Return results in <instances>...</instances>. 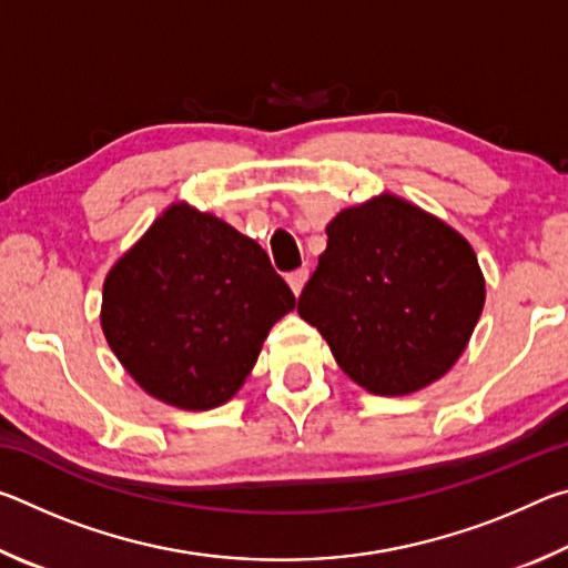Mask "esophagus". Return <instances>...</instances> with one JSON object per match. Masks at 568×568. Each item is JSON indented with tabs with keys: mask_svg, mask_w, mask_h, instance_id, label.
Returning a JSON list of instances; mask_svg holds the SVG:
<instances>
[{
	"mask_svg": "<svg viewBox=\"0 0 568 568\" xmlns=\"http://www.w3.org/2000/svg\"><path fill=\"white\" fill-rule=\"evenodd\" d=\"M307 267H303V271H295V273H291L287 275V285H291V291L295 293V295H301L303 293V287H305V283H307Z\"/></svg>",
	"mask_w": 568,
	"mask_h": 568,
	"instance_id": "1",
	"label": "esophagus"
}]
</instances>
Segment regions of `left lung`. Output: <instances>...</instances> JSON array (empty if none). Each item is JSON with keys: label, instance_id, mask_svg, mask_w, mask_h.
I'll return each mask as SVG.
<instances>
[{"label": "left lung", "instance_id": "8db88e82", "mask_svg": "<svg viewBox=\"0 0 568 568\" xmlns=\"http://www.w3.org/2000/svg\"><path fill=\"white\" fill-rule=\"evenodd\" d=\"M297 313L331 345L353 383L408 396L454 368L486 303L468 240L393 192L345 207Z\"/></svg>", "mask_w": 568, "mask_h": 568}]
</instances>
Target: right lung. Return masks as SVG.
I'll return each mask as SVG.
<instances>
[{
	"label": "right lung",
	"instance_id": "obj_1",
	"mask_svg": "<svg viewBox=\"0 0 568 568\" xmlns=\"http://www.w3.org/2000/svg\"><path fill=\"white\" fill-rule=\"evenodd\" d=\"M295 295L253 237L172 203L110 267L100 323L138 386L168 406L210 410L243 388Z\"/></svg>",
	"mask_w": 568,
	"mask_h": 568
}]
</instances>
